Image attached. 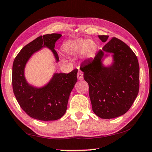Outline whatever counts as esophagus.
Masks as SVG:
<instances>
[{
  "mask_svg": "<svg viewBox=\"0 0 152 152\" xmlns=\"http://www.w3.org/2000/svg\"><path fill=\"white\" fill-rule=\"evenodd\" d=\"M77 78H78L79 80H83L84 77H83V73H82V72L78 71V74H77Z\"/></svg>",
  "mask_w": 152,
  "mask_h": 152,
  "instance_id": "34e87169",
  "label": "esophagus"
}]
</instances>
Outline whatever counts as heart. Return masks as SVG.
I'll list each match as a JSON object with an SVG mask.
<instances>
[{
	"instance_id": "heart-1",
	"label": "heart",
	"mask_w": 152,
	"mask_h": 152,
	"mask_svg": "<svg viewBox=\"0 0 152 152\" xmlns=\"http://www.w3.org/2000/svg\"><path fill=\"white\" fill-rule=\"evenodd\" d=\"M61 49L67 55L79 56L82 53L84 58L89 59L96 54L98 46L93 40L78 38L65 42Z\"/></svg>"
}]
</instances>
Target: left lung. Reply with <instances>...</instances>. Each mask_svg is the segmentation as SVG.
Returning a JSON list of instances; mask_svg holds the SVG:
<instances>
[{
  "label": "left lung",
  "instance_id": "obj_1",
  "mask_svg": "<svg viewBox=\"0 0 152 152\" xmlns=\"http://www.w3.org/2000/svg\"><path fill=\"white\" fill-rule=\"evenodd\" d=\"M99 38L106 43L109 36L99 35ZM110 54L112 62L104 66V59ZM80 68L88 84L95 115L101 119H113L128 111L139 92L140 66L137 56L127 44L113 37L94 59L85 60Z\"/></svg>",
  "mask_w": 152,
  "mask_h": 152
}]
</instances>
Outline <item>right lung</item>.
<instances>
[{
  "label": "right lung",
  "instance_id": "1",
  "mask_svg": "<svg viewBox=\"0 0 152 152\" xmlns=\"http://www.w3.org/2000/svg\"><path fill=\"white\" fill-rule=\"evenodd\" d=\"M61 35L47 34L36 38L22 48L12 64V89L20 107L29 117L40 121L58 120L65 114L70 92L77 82L75 69L68 74L54 73L47 84L41 87L27 82L25 76L26 64L37 51L47 48L59 61L55 43Z\"/></svg>",
  "mask_w": 152,
  "mask_h": 152
}]
</instances>
